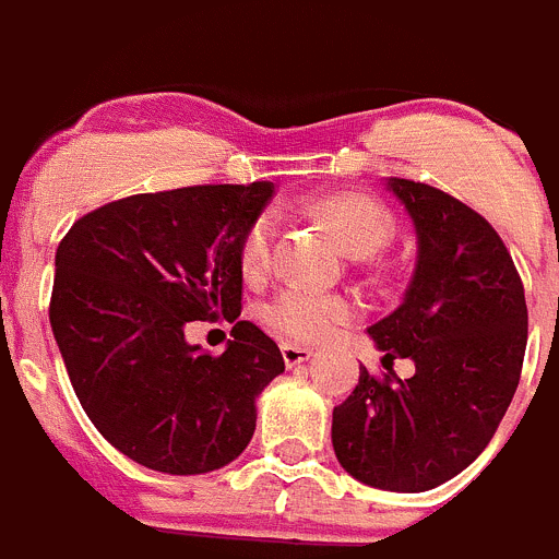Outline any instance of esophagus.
Listing matches in <instances>:
<instances>
[{
    "mask_svg": "<svg viewBox=\"0 0 559 559\" xmlns=\"http://www.w3.org/2000/svg\"><path fill=\"white\" fill-rule=\"evenodd\" d=\"M280 349H283V358H285V364H288V367H296V364H305V360L313 358V349L299 347V344H288V341H285Z\"/></svg>",
    "mask_w": 559,
    "mask_h": 559,
    "instance_id": "1",
    "label": "esophagus"
}]
</instances>
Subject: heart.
<instances>
[{
  "label": "heart",
  "mask_w": 559,
  "mask_h": 559,
  "mask_svg": "<svg viewBox=\"0 0 559 559\" xmlns=\"http://www.w3.org/2000/svg\"><path fill=\"white\" fill-rule=\"evenodd\" d=\"M316 215L330 226L344 249L353 257H372L386 249L394 237L392 212L380 201L367 195H330L313 206ZM276 215L274 210L257 212L251 224L240 237L237 260L246 276L269 274L274 263ZM358 305L349 296L322 294V290L305 288V285H285L263 305V322L288 341H324L349 319H355Z\"/></svg>",
  "instance_id": "b5f03b06"
}]
</instances>
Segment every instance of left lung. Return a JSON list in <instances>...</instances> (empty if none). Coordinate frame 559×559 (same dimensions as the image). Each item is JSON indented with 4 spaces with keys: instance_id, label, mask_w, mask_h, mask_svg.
Returning <instances> with one entry per match:
<instances>
[{
    "instance_id": "8db88e82",
    "label": "left lung",
    "mask_w": 559,
    "mask_h": 559,
    "mask_svg": "<svg viewBox=\"0 0 559 559\" xmlns=\"http://www.w3.org/2000/svg\"><path fill=\"white\" fill-rule=\"evenodd\" d=\"M417 229L403 305L369 328L383 367L412 357L415 374L360 378L333 408L341 467L369 487L423 492L490 445L512 403L530 313L510 251L490 221L423 181L389 179Z\"/></svg>"
}]
</instances>
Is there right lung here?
<instances>
[{
    "label": "right lung",
    "instance_id": "obj_1",
    "mask_svg": "<svg viewBox=\"0 0 559 559\" xmlns=\"http://www.w3.org/2000/svg\"><path fill=\"white\" fill-rule=\"evenodd\" d=\"M271 181L140 192L86 212L56 251L49 324L78 400L120 453L173 476L218 471L251 442L254 400L285 360L251 322L240 237ZM192 321H231L230 347L187 345Z\"/></svg>",
    "mask_w": 559,
    "mask_h": 559
}]
</instances>
